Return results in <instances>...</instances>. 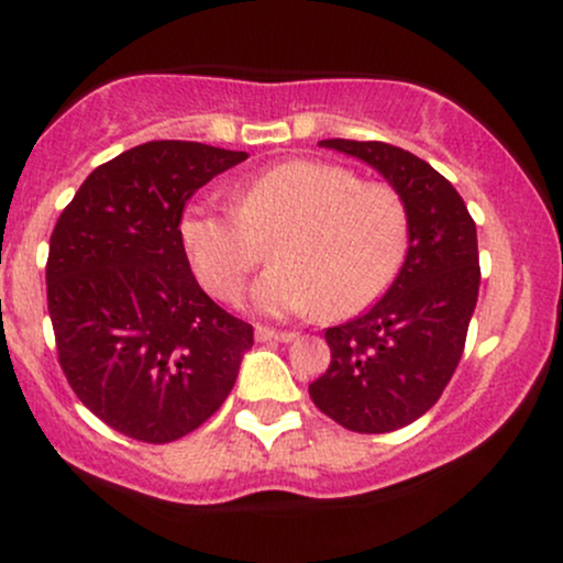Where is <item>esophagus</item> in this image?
I'll list each match as a JSON object with an SVG mask.
<instances>
[{
    "instance_id": "esophagus-1",
    "label": "esophagus",
    "mask_w": 563,
    "mask_h": 563,
    "mask_svg": "<svg viewBox=\"0 0 563 563\" xmlns=\"http://www.w3.org/2000/svg\"><path fill=\"white\" fill-rule=\"evenodd\" d=\"M296 339V333H290V331H273V328H256V341H264V344H267V341H280V344H288V341H294Z\"/></svg>"
}]
</instances>
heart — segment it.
<instances>
[{"label": "heart", "mask_w": 563, "mask_h": 563, "mask_svg": "<svg viewBox=\"0 0 563 563\" xmlns=\"http://www.w3.org/2000/svg\"><path fill=\"white\" fill-rule=\"evenodd\" d=\"M235 211L192 203L179 241L192 273L219 299H235L267 241L275 264L249 299L267 318L322 309L328 318L363 312L391 286L407 251L399 192L360 183L352 169L294 158L232 187Z\"/></svg>", "instance_id": "1"}]
</instances>
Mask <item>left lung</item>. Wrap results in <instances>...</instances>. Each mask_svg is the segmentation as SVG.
I'll use <instances>...</instances> for the list:
<instances>
[{
  "label": "left lung",
  "instance_id": "left-lung-1",
  "mask_svg": "<svg viewBox=\"0 0 563 563\" xmlns=\"http://www.w3.org/2000/svg\"><path fill=\"white\" fill-rule=\"evenodd\" d=\"M365 161L407 209V256L380 299L328 328L331 365L309 384L312 402L349 431L386 434L418 421L461 363L479 296L476 224L457 190L423 158L386 142L320 140Z\"/></svg>",
  "mask_w": 563,
  "mask_h": 563
}]
</instances>
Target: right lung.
<instances>
[{
	"label": "right lung",
	"instance_id": "add662e5",
	"mask_svg": "<svg viewBox=\"0 0 563 563\" xmlns=\"http://www.w3.org/2000/svg\"><path fill=\"white\" fill-rule=\"evenodd\" d=\"M243 151L156 140L84 179L49 238L47 307L70 389L121 434L166 444L228 399L254 328L192 277L179 219Z\"/></svg>",
	"mask_w": 563,
	"mask_h": 563
}]
</instances>
